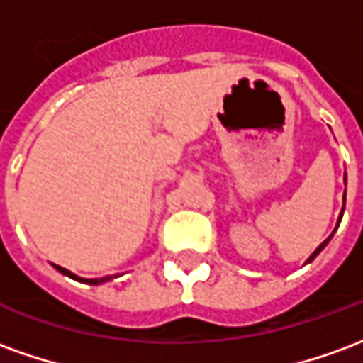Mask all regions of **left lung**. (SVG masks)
Segmentation results:
<instances>
[{
    "label": "left lung",
    "instance_id": "left-lung-1",
    "mask_svg": "<svg viewBox=\"0 0 363 363\" xmlns=\"http://www.w3.org/2000/svg\"><path fill=\"white\" fill-rule=\"evenodd\" d=\"M344 182H346V177H344ZM344 204H346V190H344ZM342 213H344V208H342V212H340V218H338V223H336V228H338V225H340V220H342ZM333 235H335V231H333ZM330 235V237H333ZM330 237H327V239H325V241H323V243L319 245V247H317V249H315V252H313L311 257H309V259H307V262H311L313 259H315V257H317V255H319L320 251H323V249H325V247H327V243L328 241H330Z\"/></svg>",
    "mask_w": 363,
    "mask_h": 363
}]
</instances>
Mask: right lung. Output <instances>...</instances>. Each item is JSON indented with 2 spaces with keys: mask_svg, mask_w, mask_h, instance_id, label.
<instances>
[{
  "mask_svg": "<svg viewBox=\"0 0 363 363\" xmlns=\"http://www.w3.org/2000/svg\"><path fill=\"white\" fill-rule=\"evenodd\" d=\"M54 268L58 270V272L66 274V276H69V278H74V280L77 281H85V284H91V286H96V284H103V281H108L112 280V276H104V278H91V280H87V278H79V276H75L74 272H69V270H66V268L58 267V264H54ZM116 278V276H114Z\"/></svg>",
  "mask_w": 363,
  "mask_h": 363,
  "instance_id": "1",
  "label": "right lung"
}]
</instances>
